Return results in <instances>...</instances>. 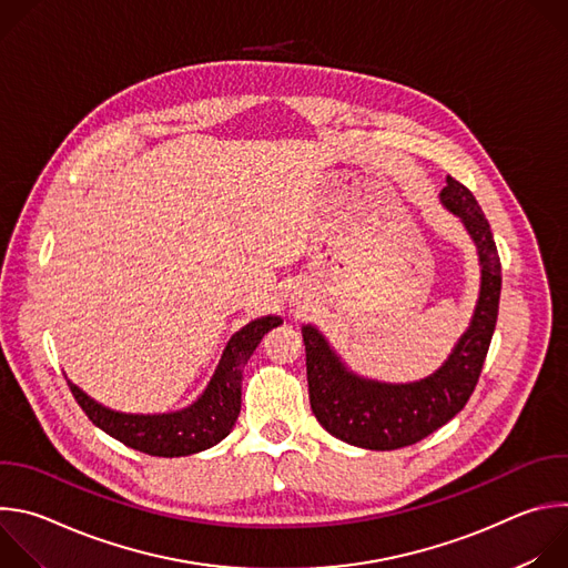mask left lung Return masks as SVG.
Listing matches in <instances>:
<instances>
[{"label":"left lung","mask_w":568,"mask_h":568,"mask_svg":"<svg viewBox=\"0 0 568 568\" xmlns=\"http://www.w3.org/2000/svg\"><path fill=\"white\" fill-rule=\"evenodd\" d=\"M440 202L460 217L474 240L480 265V292L469 328L447 362L429 377L386 384L351 373L314 326H303L310 407L321 427L364 449H399L447 425L467 404L488 355L501 296V261L488 220L476 197L454 178Z\"/></svg>","instance_id":"obj_1"}]
</instances>
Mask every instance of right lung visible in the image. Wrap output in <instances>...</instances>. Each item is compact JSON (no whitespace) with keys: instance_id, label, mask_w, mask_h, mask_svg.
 I'll use <instances>...</instances> for the list:
<instances>
[{"instance_id":"obj_1","label":"right lung","mask_w":568,"mask_h":568,"mask_svg":"<svg viewBox=\"0 0 568 568\" xmlns=\"http://www.w3.org/2000/svg\"><path fill=\"white\" fill-rule=\"evenodd\" d=\"M281 316H261L245 328L237 331L222 359L204 388V393L182 412L171 414H121L112 412L103 404L94 402L88 393L75 384L67 382L80 409L105 434L121 440L123 445L139 449L150 456H189L204 452L226 438L240 416L242 397V368L247 366L261 339L276 326H281Z\"/></svg>"}]
</instances>
